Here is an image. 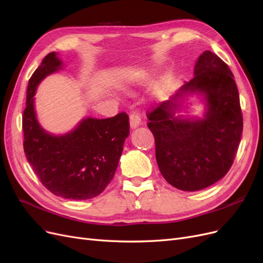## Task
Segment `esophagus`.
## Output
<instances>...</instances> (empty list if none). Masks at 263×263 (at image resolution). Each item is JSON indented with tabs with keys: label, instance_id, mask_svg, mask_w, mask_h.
<instances>
[{
	"label": "esophagus",
	"instance_id": "1",
	"mask_svg": "<svg viewBox=\"0 0 263 263\" xmlns=\"http://www.w3.org/2000/svg\"><path fill=\"white\" fill-rule=\"evenodd\" d=\"M140 124H141L140 117H139L136 113H132L130 116H129V125H130V128H132V129L137 128V127L140 126Z\"/></svg>",
	"mask_w": 263,
	"mask_h": 263
}]
</instances>
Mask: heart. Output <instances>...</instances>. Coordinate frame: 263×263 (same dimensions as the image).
Returning <instances> with one entry per match:
<instances>
[{
    "instance_id": "1",
    "label": "heart",
    "mask_w": 263,
    "mask_h": 263,
    "mask_svg": "<svg viewBox=\"0 0 263 263\" xmlns=\"http://www.w3.org/2000/svg\"><path fill=\"white\" fill-rule=\"evenodd\" d=\"M170 81H171V77H170V74H168V73L164 74V76L160 79V81H159V90H160L161 93H165L166 90H168Z\"/></svg>"
}]
</instances>
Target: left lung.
I'll return each instance as SVG.
<instances>
[{"instance_id": "1", "label": "left lung", "mask_w": 263, "mask_h": 263, "mask_svg": "<svg viewBox=\"0 0 263 263\" xmlns=\"http://www.w3.org/2000/svg\"><path fill=\"white\" fill-rule=\"evenodd\" d=\"M190 96L203 103L202 117L176 115ZM147 116L158 166L172 186L198 191L226 176L240 142L242 115L234 76L218 55L204 51L192 80Z\"/></svg>"}]
</instances>
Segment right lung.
Wrapping results in <instances>:
<instances>
[{"mask_svg":"<svg viewBox=\"0 0 263 263\" xmlns=\"http://www.w3.org/2000/svg\"><path fill=\"white\" fill-rule=\"evenodd\" d=\"M62 69L63 62L53 51L29 79L23 114L24 151L37 177L52 194L87 200L101 194L114 177L129 135L128 116L119 113L103 119L85 117L66 134L47 132L37 118L36 90L46 77Z\"/></svg>","mask_w":263,"mask_h":263,"instance_id":"right-lung-1","label":"right lung"}]
</instances>
